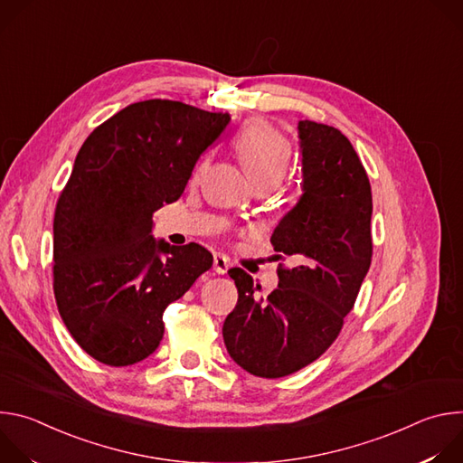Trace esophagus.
Segmentation results:
<instances>
[{
	"instance_id": "1",
	"label": "esophagus",
	"mask_w": 463,
	"mask_h": 463,
	"mask_svg": "<svg viewBox=\"0 0 463 463\" xmlns=\"http://www.w3.org/2000/svg\"><path fill=\"white\" fill-rule=\"evenodd\" d=\"M229 268H231V261H229L227 256H223V254H214V271H216L218 275H225V273L229 271Z\"/></svg>"
}]
</instances>
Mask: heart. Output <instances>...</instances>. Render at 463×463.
Listing matches in <instances>:
<instances>
[{"label":"heart","mask_w":463,"mask_h":463,"mask_svg":"<svg viewBox=\"0 0 463 463\" xmlns=\"http://www.w3.org/2000/svg\"><path fill=\"white\" fill-rule=\"evenodd\" d=\"M234 150L256 188H275L286 175L293 148L289 139L271 122L256 118L249 122L234 139ZM209 166L203 159L194 170V179L200 177Z\"/></svg>","instance_id":"heart-1"}]
</instances>
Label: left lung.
Instances as JSON below:
<instances>
[{
    "mask_svg": "<svg viewBox=\"0 0 463 463\" xmlns=\"http://www.w3.org/2000/svg\"><path fill=\"white\" fill-rule=\"evenodd\" d=\"M304 194L271 236L279 288L258 297L243 269H229L238 304L223 322L229 355L256 377H286L339 337L372 261V188L352 143L334 126L300 120Z\"/></svg>",
    "mask_w": 463,
    "mask_h": 463,
    "instance_id": "8db88e82",
    "label": "left lung"
}]
</instances>
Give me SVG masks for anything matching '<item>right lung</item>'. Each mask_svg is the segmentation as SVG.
<instances>
[{
  "instance_id": "obj_1",
  "label": "right lung",
  "mask_w": 463,
  "mask_h": 463,
  "mask_svg": "<svg viewBox=\"0 0 463 463\" xmlns=\"http://www.w3.org/2000/svg\"><path fill=\"white\" fill-rule=\"evenodd\" d=\"M229 120L152 99L109 117L79 150L54 211L52 289L65 327L99 363L129 366L154 354L166 306L213 268L202 245L156 241L152 214L179 200Z\"/></svg>"
}]
</instances>
